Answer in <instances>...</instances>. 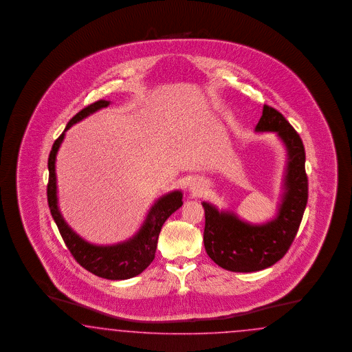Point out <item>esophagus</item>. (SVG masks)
Returning a JSON list of instances; mask_svg holds the SVG:
<instances>
[{"label": "esophagus", "mask_w": 352, "mask_h": 352, "mask_svg": "<svg viewBox=\"0 0 352 352\" xmlns=\"http://www.w3.org/2000/svg\"><path fill=\"white\" fill-rule=\"evenodd\" d=\"M199 188H200V187H199V186H197V184H195V183H193V184H191L192 191H193V192L199 191Z\"/></svg>", "instance_id": "1"}]
</instances>
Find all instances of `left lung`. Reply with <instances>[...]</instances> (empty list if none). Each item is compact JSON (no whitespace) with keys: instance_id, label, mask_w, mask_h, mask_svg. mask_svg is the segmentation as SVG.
<instances>
[{"instance_id":"8db88e82","label":"left lung","mask_w":352,"mask_h":352,"mask_svg":"<svg viewBox=\"0 0 352 352\" xmlns=\"http://www.w3.org/2000/svg\"><path fill=\"white\" fill-rule=\"evenodd\" d=\"M256 131L276 133L288 151L284 193L276 218L265 224H249L234 213L219 212L212 204L203 203L205 250L218 266L232 272L261 271L285 256L298 232L309 199L306 152L298 133L277 109L267 104Z\"/></svg>"}]
</instances>
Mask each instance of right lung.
Masks as SVG:
<instances>
[{
	"instance_id": "add662e5",
	"label": "right lung",
	"mask_w": 352,
	"mask_h": 352,
	"mask_svg": "<svg viewBox=\"0 0 352 352\" xmlns=\"http://www.w3.org/2000/svg\"><path fill=\"white\" fill-rule=\"evenodd\" d=\"M109 104V100H96L81 109L69 120L63 133L54 142L53 148L49 155L47 168H49V183H47V203L50 213L58 226V230L63 237L64 243L74 256L77 263L84 267L89 272L96 276L104 277L108 280H126L137 276L143 272L155 259L157 240L160 234L161 227L165 221L179 209L182 201L181 191H173L160 197L149 209L148 215L140 227L137 234L128 241L116 245L98 246L81 239L72 231V228L65 223L58 208L56 197V175H55V159L56 152L63 142L65 131L74 124L94 113L98 109L104 108Z\"/></svg>"
}]
</instances>
